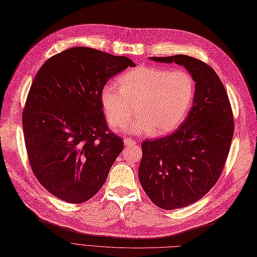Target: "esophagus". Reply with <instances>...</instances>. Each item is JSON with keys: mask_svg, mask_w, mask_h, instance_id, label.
I'll use <instances>...</instances> for the list:
<instances>
[{"mask_svg": "<svg viewBox=\"0 0 257 257\" xmlns=\"http://www.w3.org/2000/svg\"><path fill=\"white\" fill-rule=\"evenodd\" d=\"M123 141H124V145H126V146H132V145L136 144V141H134L131 138H124Z\"/></svg>", "mask_w": 257, "mask_h": 257, "instance_id": "obj_1", "label": "esophagus"}]
</instances>
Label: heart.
Segmentation results:
<instances>
[{
	"label": "heart",
	"mask_w": 257,
	"mask_h": 257,
	"mask_svg": "<svg viewBox=\"0 0 257 257\" xmlns=\"http://www.w3.org/2000/svg\"><path fill=\"white\" fill-rule=\"evenodd\" d=\"M105 84L100 100L112 127L123 126L134 114L138 116L127 126L132 133L166 134L186 118L195 94V82L185 69L139 66Z\"/></svg>",
	"instance_id": "b5f03b06"
}]
</instances>
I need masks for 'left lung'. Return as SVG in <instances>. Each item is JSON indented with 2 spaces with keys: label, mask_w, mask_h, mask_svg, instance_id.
Masks as SVG:
<instances>
[{
  "label": "left lung",
  "mask_w": 257,
  "mask_h": 257,
  "mask_svg": "<svg viewBox=\"0 0 257 257\" xmlns=\"http://www.w3.org/2000/svg\"><path fill=\"white\" fill-rule=\"evenodd\" d=\"M185 66L195 84L194 102L175 132L142 142L139 180L149 199L164 209L186 207L201 199L223 171L234 121L227 92L215 70L187 56L152 57Z\"/></svg>",
  "instance_id": "1"
}]
</instances>
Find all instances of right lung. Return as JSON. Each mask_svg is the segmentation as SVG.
Returning <instances> with one entry per match:
<instances>
[{"label":"right lung","instance_id":"1","mask_svg":"<svg viewBox=\"0 0 257 257\" xmlns=\"http://www.w3.org/2000/svg\"><path fill=\"white\" fill-rule=\"evenodd\" d=\"M135 65L77 47L51 57L35 75L23 111L25 144L34 175L57 198L83 203L104 184L124 145L108 127L101 90Z\"/></svg>","mask_w":257,"mask_h":257}]
</instances>
